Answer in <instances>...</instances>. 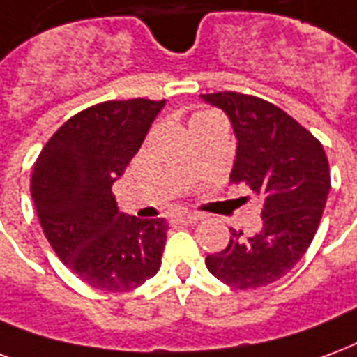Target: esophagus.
I'll list each match as a JSON object with an SVG mask.
<instances>
[{
  "mask_svg": "<svg viewBox=\"0 0 357 357\" xmlns=\"http://www.w3.org/2000/svg\"><path fill=\"white\" fill-rule=\"evenodd\" d=\"M175 220L176 222H188V225H192V222H197V220H199V215H194V213H181V215H176Z\"/></svg>",
  "mask_w": 357,
  "mask_h": 357,
  "instance_id": "34e87169",
  "label": "esophagus"
}]
</instances>
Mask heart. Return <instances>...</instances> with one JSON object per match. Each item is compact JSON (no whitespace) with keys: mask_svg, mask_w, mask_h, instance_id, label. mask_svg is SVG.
<instances>
[{"mask_svg":"<svg viewBox=\"0 0 357 357\" xmlns=\"http://www.w3.org/2000/svg\"><path fill=\"white\" fill-rule=\"evenodd\" d=\"M207 116H213V114H197L194 119H199V118H207Z\"/></svg>","mask_w":357,"mask_h":357,"instance_id":"1","label":"heart"}]
</instances>
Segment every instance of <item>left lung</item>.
<instances>
[{"instance_id":"1","label":"left lung","mask_w":357,"mask_h":357,"mask_svg":"<svg viewBox=\"0 0 357 357\" xmlns=\"http://www.w3.org/2000/svg\"><path fill=\"white\" fill-rule=\"evenodd\" d=\"M202 98L225 112L236 132L230 182L245 184L262 202L261 230L243 236L230 228V243L207 255L205 266L230 287H264L310 247L331 188L329 161L308 129L268 100L234 91Z\"/></svg>"}]
</instances>
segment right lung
Here are the masks:
<instances>
[{
	"label": "right lung",
	"instance_id": "right-lung-1",
	"mask_svg": "<svg viewBox=\"0 0 357 357\" xmlns=\"http://www.w3.org/2000/svg\"><path fill=\"white\" fill-rule=\"evenodd\" d=\"M165 100H108L75 114L33 163L30 194L56 257L91 287L132 291L158 274L165 218L119 213L112 184L139 152Z\"/></svg>",
	"mask_w": 357,
	"mask_h": 357
}]
</instances>
